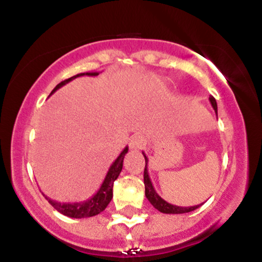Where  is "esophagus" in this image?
<instances>
[{
	"label": "esophagus",
	"instance_id": "1",
	"mask_svg": "<svg viewBox=\"0 0 262 262\" xmlns=\"http://www.w3.org/2000/svg\"><path fill=\"white\" fill-rule=\"evenodd\" d=\"M129 146L133 150L143 149L145 146V139H144L143 135H134L129 141Z\"/></svg>",
	"mask_w": 262,
	"mask_h": 262
}]
</instances>
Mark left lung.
<instances>
[{
    "instance_id": "left-lung-1",
    "label": "left lung",
    "mask_w": 262,
    "mask_h": 262,
    "mask_svg": "<svg viewBox=\"0 0 262 262\" xmlns=\"http://www.w3.org/2000/svg\"><path fill=\"white\" fill-rule=\"evenodd\" d=\"M209 102L212 104L213 110L215 111V114H218V108H217V102H215V98L213 96L209 97ZM144 158H145V169H144V185H145V196L148 198V201L150 203L154 206V208L158 210H160L161 213H166V214H182V213H188L192 212V210L197 209L198 207L202 206V204H197V206H192V207H179L175 206V204H171L169 202H166L165 200L159 196L158 192L155 191L154 186H152L151 180L149 177V172H148V158L146 155L144 154Z\"/></svg>"
}]
</instances>
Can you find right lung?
Instances as JSON below:
<instances>
[{
	"label": "right lung",
	"instance_id": "right-lung-1",
	"mask_svg": "<svg viewBox=\"0 0 262 262\" xmlns=\"http://www.w3.org/2000/svg\"><path fill=\"white\" fill-rule=\"evenodd\" d=\"M98 73H81L75 75V76L70 77V79L61 81L59 85L55 86V89L53 90L50 95H53L56 90H59L60 87H62L66 83H69L70 81L80 76H97ZM128 152V146H125L123 149V151L119 154L118 158L114 160V162L111 165L110 170H108L106 177H104L103 182H102L100 189L93 194L92 197L87 198L86 201H82V202H74V203H61L56 202V201L50 200L49 197L45 196L52 206L55 208L58 212L61 213V214L66 215V217L70 218H89L93 217V215L100 214L101 212H103L106 209V207L110 204L111 200L113 197V183L118 179L119 173H121L122 167H123V160H124V156Z\"/></svg>",
	"mask_w": 262,
	"mask_h": 262
}]
</instances>
